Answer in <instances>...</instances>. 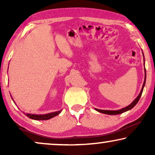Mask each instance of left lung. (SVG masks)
<instances>
[{"instance_id":"1","label":"left lung","mask_w":155,"mask_h":155,"mask_svg":"<svg viewBox=\"0 0 155 155\" xmlns=\"http://www.w3.org/2000/svg\"><path fill=\"white\" fill-rule=\"evenodd\" d=\"M143 57H144L143 53ZM144 65H145V58H144ZM144 69H145V80H144V83L143 84V87H142L141 91H140V94H138V96H137L136 98H135V100L133 101V102L131 103L130 105H128V107H125V108H123V109H121L116 110V111H112V110H101V109H95V110H96V111H97L98 112H100V113L108 114V115H116V114H122V113H124V112H126L127 111H129V110H130L131 109H133V108L137 104V103L138 102L139 99H140V97H141V95H142V93H143L144 87H145V81H146V71H145V68Z\"/></svg>"}]
</instances>
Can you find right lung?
<instances>
[{
	"label": "right lung",
	"instance_id": "add662e5",
	"mask_svg": "<svg viewBox=\"0 0 155 155\" xmlns=\"http://www.w3.org/2000/svg\"><path fill=\"white\" fill-rule=\"evenodd\" d=\"M10 96H11V95H10ZM12 99L13 100L12 97ZM61 112V111L52 112V113H49V114H40V115H38V114H25V113L24 114L27 116V117H29V118H31V119L37 120H48L50 119V118H52L53 117H54V116L58 115Z\"/></svg>",
	"mask_w": 155,
	"mask_h": 155
}]
</instances>
